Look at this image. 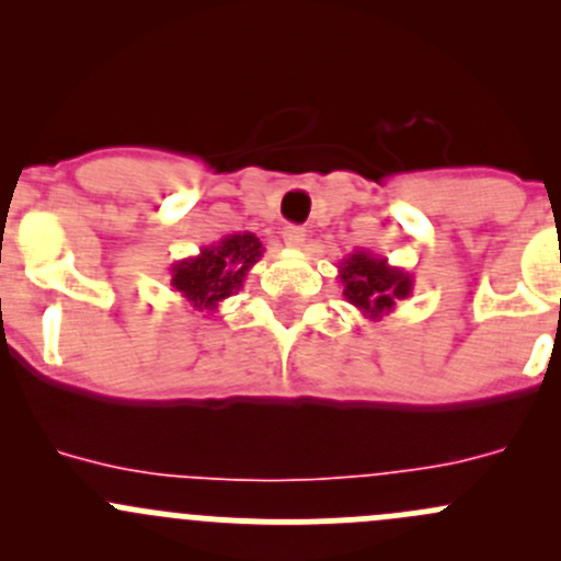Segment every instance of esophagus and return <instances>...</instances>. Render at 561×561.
Here are the masks:
<instances>
[{"instance_id": "34e87169", "label": "esophagus", "mask_w": 561, "mask_h": 561, "mask_svg": "<svg viewBox=\"0 0 561 561\" xmlns=\"http://www.w3.org/2000/svg\"><path fill=\"white\" fill-rule=\"evenodd\" d=\"M282 239H285L287 247H304V241H307V230H304L301 225H287V228L282 230Z\"/></svg>"}]
</instances>
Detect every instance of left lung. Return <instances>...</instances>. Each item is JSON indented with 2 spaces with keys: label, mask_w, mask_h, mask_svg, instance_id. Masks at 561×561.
Here are the masks:
<instances>
[{
  "label": "left lung",
  "mask_w": 561,
  "mask_h": 561,
  "mask_svg": "<svg viewBox=\"0 0 561 561\" xmlns=\"http://www.w3.org/2000/svg\"><path fill=\"white\" fill-rule=\"evenodd\" d=\"M339 279L347 304L375 322L393 312L396 304L410 298L412 293V276L404 268H396L388 257H377L364 249L339 263Z\"/></svg>",
  "instance_id": "8db88e82"
}]
</instances>
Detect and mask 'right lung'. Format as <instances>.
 <instances>
[{
    "mask_svg": "<svg viewBox=\"0 0 561 561\" xmlns=\"http://www.w3.org/2000/svg\"><path fill=\"white\" fill-rule=\"evenodd\" d=\"M263 244L254 233H233L217 244L203 247L195 257L171 265V287L195 312H217L219 304L239 293Z\"/></svg>",
    "mask_w": 561,
    "mask_h": 561,
    "instance_id": "add662e5",
    "label": "right lung"
}]
</instances>
